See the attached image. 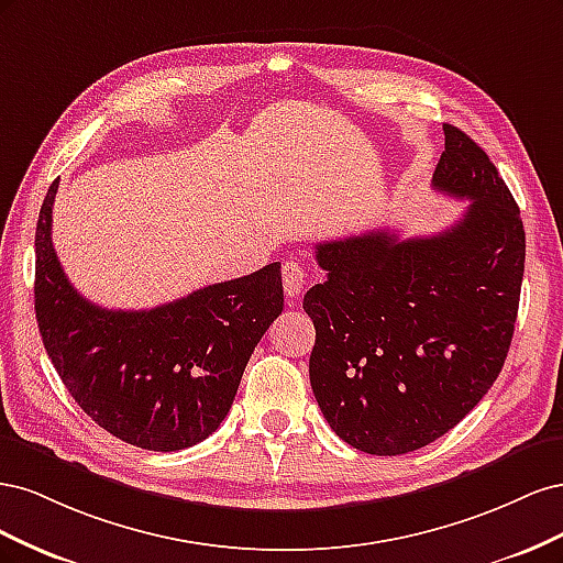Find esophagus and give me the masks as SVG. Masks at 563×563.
Returning <instances> with one entry per match:
<instances>
[{"label":"esophagus","instance_id":"34e87169","mask_svg":"<svg viewBox=\"0 0 563 563\" xmlns=\"http://www.w3.org/2000/svg\"><path fill=\"white\" fill-rule=\"evenodd\" d=\"M282 282H284V291L288 298H298L302 294L305 284H308V267L298 261H286L282 265Z\"/></svg>","mask_w":563,"mask_h":563}]
</instances>
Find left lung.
<instances>
[{
  "mask_svg": "<svg viewBox=\"0 0 563 563\" xmlns=\"http://www.w3.org/2000/svg\"><path fill=\"white\" fill-rule=\"evenodd\" d=\"M439 192L470 199L449 230H387L317 244L327 282L302 300L317 340L310 383L331 430L371 455L432 444L496 383L512 343L526 234L486 152L446 124Z\"/></svg>",
  "mask_w": 563,
  "mask_h": 563,
  "instance_id": "obj_1",
  "label": "left lung"
}]
</instances>
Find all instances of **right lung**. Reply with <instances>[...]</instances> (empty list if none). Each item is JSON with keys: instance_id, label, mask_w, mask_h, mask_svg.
Instances as JSON below:
<instances>
[{"instance_id": "1", "label": "right lung", "mask_w": 563, "mask_h": 563, "mask_svg": "<svg viewBox=\"0 0 563 563\" xmlns=\"http://www.w3.org/2000/svg\"><path fill=\"white\" fill-rule=\"evenodd\" d=\"M58 180L35 234V312L51 364L81 411L145 451H183L225 420L263 333L284 310L282 265L152 310H106L67 282L51 242Z\"/></svg>"}]
</instances>
